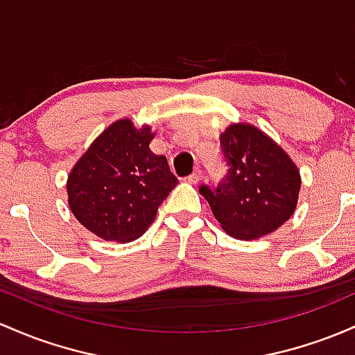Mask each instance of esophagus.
<instances>
[{"instance_id": "34e87169", "label": "esophagus", "mask_w": 355, "mask_h": 355, "mask_svg": "<svg viewBox=\"0 0 355 355\" xmlns=\"http://www.w3.org/2000/svg\"><path fill=\"white\" fill-rule=\"evenodd\" d=\"M202 177H204V175H202V170L197 168L192 175H189V177H187V180H189L190 184H198V182L202 180Z\"/></svg>"}]
</instances>
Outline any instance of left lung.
<instances>
[{
	"label": "left lung",
	"instance_id": "left-lung-1",
	"mask_svg": "<svg viewBox=\"0 0 355 355\" xmlns=\"http://www.w3.org/2000/svg\"><path fill=\"white\" fill-rule=\"evenodd\" d=\"M227 171L216 189L198 187L222 229L237 239L276 231L297 207L300 171L266 135L249 124H232L220 135Z\"/></svg>",
	"mask_w": 355,
	"mask_h": 355
}]
</instances>
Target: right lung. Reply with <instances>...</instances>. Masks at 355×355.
<instances>
[{"instance_id":"1","label":"right lung","mask_w":355,"mask_h":355,"mask_svg":"<svg viewBox=\"0 0 355 355\" xmlns=\"http://www.w3.org/2000/svg\"><path fill=\"white\" fill-rule=\"evenodd\" d=\"M153 133L119 119L89 146L67 180L76 219L96 236L116 243L138 239L178 184L163 155L150 150Z\"/></svg>"}]
</instances>
